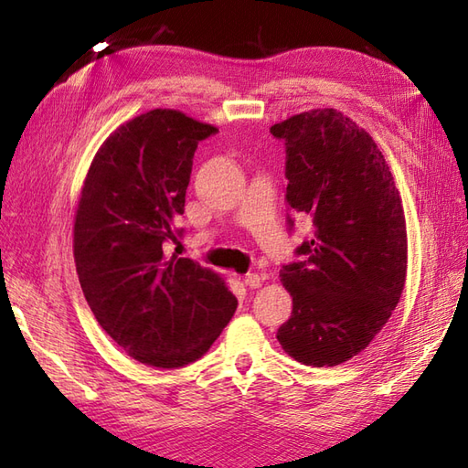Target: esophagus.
<instances>
[{"label":"esophagus","instance_id":"esophagus-1","mask_svg":"<svg viewBox=\"0 0 468 468\" xmlns=\"http://www.w3.org/2000/svg\"><path fill=\"white\" fill-rule=\"evenodd\" d=\"M243 282H245V285H250V287H253V290H255V287H261L263 285V277L260 273H247Z\"/></svg>","mask_w":468,"mask_h":468}]
</instances>
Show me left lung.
Returning a JSON list of instances; mask_svg holds the SVG:
<instances>
[{"label": "left lung", "instance_id": "8db88e82", "mask_svg": "<svg viewBox=\"0 0 468 468\" xmlns=\"http://www.w3.org/2000/svg\"><path fill=\"white\" fill-rule=\"evenodd\" d=\"M271 134L287 148V203L314 221V239L297 250L305 261L280 273L293 312L277 340L305 366L344 364L400 302L409 267L400 191L372 136L335 108L293 114Z\"/></svg>", "mask_w": 468, "mask_h": 468}]
</instances>
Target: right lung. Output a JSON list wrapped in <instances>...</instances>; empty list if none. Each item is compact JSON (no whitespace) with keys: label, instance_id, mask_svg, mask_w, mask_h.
I'll use <instances>...</instances> for the list:
<instances>
[{"label":"right lung","instance_id":"right-lung-1","mask_svg":"<svg viewBox=\"0 0 468 468\" xmlns=\"http://www.w3.org/2000/svg\"><path fill=\"white\" fill-rule=\"evenodd\" d=\"M215 133L175 108L134 116L98 148L78 197L74 261L86 302L146 366L195 362L237 310L221 275L165 247L176 241L195 148Z\"/></svg>","mask_w":468,"mask_h":468}]
</instances>
